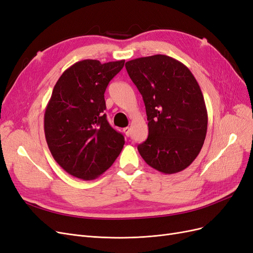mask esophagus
Returning a JSON list of instances; mask_svg holds the SVG:
<instances>
[{
    "label": "esophagus",
    "instance_id": "34e87169",
    "mask_svg": "<svg viewBox=\"0 0 253 253\" xmlns=\"http://www.w3.org/2000/svg\"><path fill=\"white\" fill-rule=\"evenodd\" d=\"M124 132H125V134H126V136H129V132H131V128H129L128 126H126V127H125L124 128Z\"/></svg>",
    "mask_w": 253,
    "mask_h": 253
}]
</instances>
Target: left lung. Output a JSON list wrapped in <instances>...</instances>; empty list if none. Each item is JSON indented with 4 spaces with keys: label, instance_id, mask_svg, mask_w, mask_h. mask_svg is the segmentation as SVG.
Masks as SVG:
<instances>
[{
    "label": "left lung",
    "instance_id": "obj_1",
    "mask_svg": "<svg viewBox=\"0 0 253 253\" xmlns=\"http://www.w3.org/2000/svg\"><path fill=\"white\" fill-rule=\"evenodd\" d=\"M126 68L147 112L149 136L137 147L139 154L164 174L185 170L200 154L208 126L204 96L193 74L166 55L127 61Z\"/></svg>",
    "mask_w": 253,
    "mask_h": 253
}]
</instances>
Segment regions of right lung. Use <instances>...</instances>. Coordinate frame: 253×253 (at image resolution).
I'll list each match as a JSON object with an SVG mask.
<instances>
[{
	"label": "right lung",
	"mask_w": 253,
	"mask_h": 253,
	"mask_svg": "<svg viewBox=\"0 0 253 253\" xmlns=\"http://www.w3.org/2000/svg\"><path fill=\"white\" fill-rule=\"evenodd\" d=\"M125 60L76 62L57 81L44 114V133L53 159L75 177L91 180L114 164L125 137L110 126L104 91Z\"/></svg>",
	"instance_id": "right-lung-1"
}]
</instances>
